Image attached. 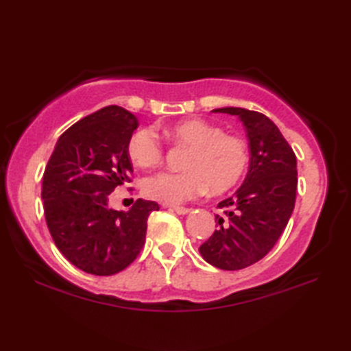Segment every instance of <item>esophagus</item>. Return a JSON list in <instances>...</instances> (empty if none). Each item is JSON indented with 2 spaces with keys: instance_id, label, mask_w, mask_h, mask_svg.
<instances>
[{
  "instance_id": "obj_1",
  "label": "esophagus",
  "mask_w": 351,
  "mask_h": 351,
  "mask_svg": "<svg viewBox=\"0 0 351 351\" xmlns=\"http://www.w3.org/2000/svg\"><path fill=\"white\" fill-rule=\"evenodd\" d=\"M171 211H175L176 214H180V215H184V214H189L190 213L189 208H184V206H173V208H171Z\"/></svg>"
}]
</instances>
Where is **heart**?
<instances>
[{
	"label": "heart",
	"instance_id": "1",
	"mask_svg": "<svg viewBox=\"0 0 351 351\" xmlns=\"http://www.w3.org/2000/svg\"><path fill=\"white\" fill-rule=\"evenodd\" d=\"M170 141L190 149L182 173H158L143 182L147 199L164 205H180L196 199L210 187L214 195L225 193L240 182L247 169L249 149L232 134H223L219 125L204 119H185L164 128ZM130 160L140 169H154L164 160V149L151 130H138L128 141Z\"/></svg>",
	"mask_w": 351,
	"mask_h": 351
}]
</instances>
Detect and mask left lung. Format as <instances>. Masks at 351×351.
I'll list each match as a JSON object with an SVG mask.
<instances>
[{"instance_id":"obj_1","label":"left lung","mask_w":351,"mask_h":351,"mask_svg":"<svg viewBox=\"0 0 351 351\" xmlns=\"http://www.w3.org/2000/svg\"><path fill=\"white\" fill-rule=\"evenodd\" d=\"M238 116L249 140V171L232 197L221 200L225 215L219 229L199 247L200 255L221 270H241L263 259L279 240L293 214L297 160L270 119L238 107L213 110Z\"/></svg>"}]
</instances>
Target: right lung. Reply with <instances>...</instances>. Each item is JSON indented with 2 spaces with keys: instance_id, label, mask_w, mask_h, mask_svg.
Returning <instances> with one entry per match:
<instances>
[{
  "instance_id": "add662e5",
  "label": "right lung",
  "mask_w": 351,
  "mask_h": 351,
  "mask_svg": "<svg viewBox=\"0 0 351 351\" xmlns=\"http://www.w3.org/2000/svg\"><path fill=\"white\" fill-rule=\"evenodd\" d=\"M137 126L128 110L104 107L62 134L45 169L42 199L51 237L86 273L125 270L143 247L149 214L160 210L143 199L126 213L108 206L110 193L131 181L128 141Z\"/></svg>"
}]
</instances>
